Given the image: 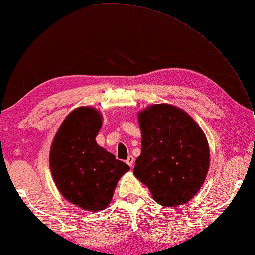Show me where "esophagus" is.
Returning <instances> with one entry per match:
<instances>
[{
  "label": "esophagus",
  "mask_w": 255,
  "mask_h": 255,
  "mask_svg": "<svg viewBox=\"0 0 255 255\" xmlns=\"http://www.w3.org/2000/svg\"><path fill=\"white\" fill-rule=\"evenodd\" d=\"M125 162H127V163L128 164V166H130V167L132 168L133 166H134V158H133L132 155H130V157H128V158L127 159V161H125Z\"/></svg>",
  "instance_id": "34e87169"
}]
</instances>
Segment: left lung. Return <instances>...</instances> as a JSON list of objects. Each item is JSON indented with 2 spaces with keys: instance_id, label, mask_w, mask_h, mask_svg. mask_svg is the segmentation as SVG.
Masks as SVG:
<instances>
[{
  "instance_id": "left-lung-1",
  "label": "left lung",
  "mask_w": 255,
  "mask_h": 255,
  "mask_svg": "<svg viewBox=\"0 0 255 255\" xmlns=\"http://www.w3.org/2000/svg\"><path fill=\"white\" fill-rule=\"evenodd\" d=\"M141 154L134 175L153 199L166 207L182 205L203 186L209 168V148L202 128L190 116L169 104H154L137 115Z\"/></svg>"
}]
</instances>
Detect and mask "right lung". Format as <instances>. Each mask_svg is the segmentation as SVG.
Instances as JSON below:
<instances>
[{
    "label": "right lung",
    "instance_id": "add662e5",
    "mask_svg": "<svg viewBox=\"0 0 255 255\" xmlns=\"http://www.w3.org/2000/svg\"><path fill=\"white\" fill-rule=\"evenodd\" d=\"M102 115L93 107L74 110L52 141L49 163L60 194L85 211L106 208L120 178L130 167L95 141Z\"/></svg>",
    "mask_w": 255,
    "mask_h": 255
}]
</instances>
